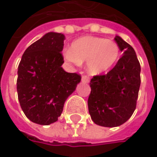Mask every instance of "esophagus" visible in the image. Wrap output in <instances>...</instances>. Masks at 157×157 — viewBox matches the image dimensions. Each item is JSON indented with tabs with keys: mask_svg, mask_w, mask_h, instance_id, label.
Segmentation results:
<instances>
[{
	"mask_svg": "<svg viewBox=\"0 0 157 157\" xmlns=\"http://www.w3.org/2000/svg\"><path fill=\"white\" fill-rule=\"evenodd\" d=\"M89 81H90V78H89V76H87V75H83V76H82V82L88 83Z\"/></svg>",
	"mask_w": 157,
	"mask_h": 157,
	"instance_id": "esophagus-1",
	"label": "esophagus"
}]
</instances>
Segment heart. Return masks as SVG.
Returning <instances> with one entry per match:
<instances>
[{"mask_svg":"<svg viewBox=\"0 0 157 157\" xmlns=\"http://www.w3.org/2000/svg\"><path fill=\"white\" fill-rule=\"evenodd\" d=\"M69 62L76 64L86 63L92 74H100L109 71L120 56V48L117 42L104 38L85 36L74 40L71 49L64 52Z\"/></svg>","mask_w":157,"mask_h":157,"instance_id":"obj_1","label":"heart"}]
</instances>
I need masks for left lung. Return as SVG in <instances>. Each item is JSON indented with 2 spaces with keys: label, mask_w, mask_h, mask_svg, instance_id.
Masks as SVG:
<instances>
[{
  "label": "left lung",
  "mask_w": 157,
  "mask_h": 157,
  "mask_svg": "<svg viewBox=\"0 0 157 157\" xmlns=\"http://www.w3.org/2000/svg\"><path fill=\"white\" fill-rule=\"evenodd\" d=\"M124 55L107 74L90 81L88 110L92 120L105 127H116L133 114L140 86V64L134 49L119 36L115 37Z\"/></svg>",
  "instance_id": "obj_1"
}]
</instances>
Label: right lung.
<instances>
[{
	"mask_svg": "<svg viewBox=\"0 0 157 157\" xmlns=\"http://www.w3.org/2000/svg\"><path fill=\"white\" fill-rule=\"evenodd\" d=\"M65 36L48 33L28 47L17 69V90L20 106L28 119L48 125L58 120L64 102L81 80L66 72L62 64Z\"/></svg>",
	"mask_w": 157,
	"mask_h": 157,
	"instance_id": "right-lung-1",
	"label": "right lung"
}]
</instances>
